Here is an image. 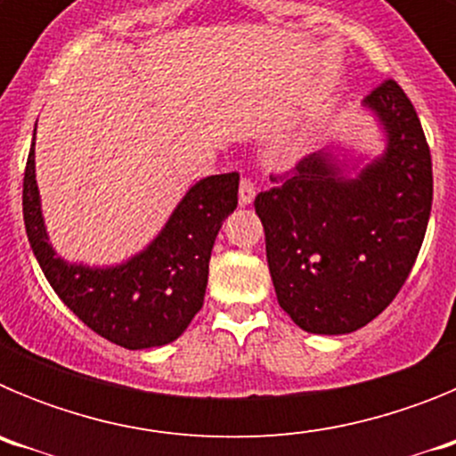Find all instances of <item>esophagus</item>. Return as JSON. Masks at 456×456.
I'll use <instances>...</instances> for the list:
<instances>
[{"label":"esophagus","mask_w":456,"mask_h":456,"mask_svg":"<svg viewBox=\"0 0 456 456\" xmlns=\"http://www.w3.org/2000/svg\"><path fill=\"white\" fill-rule=\"evenodd\" d=\"M253 199H256V184L244 178L240 183V205H251Z\"/></svg>","instance_id":"1"}]
</instances>
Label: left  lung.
<instances>
[{"mask_svg":"<svg viewBox=\"0 0 456 456\" xmlns=\"http://www.w3.org/2000/svg\"><path fill=\"white\" fill-rule=\"evenodd\" d=\"M363 107L384 132L379 155L358 167L326 148L256 196L278 304L320 336L358 331L395 299L432 212V155L406 93L386 79Z\"/></svg>","mask_w":456,"mask_h":456,"instance_id":"left-lung-1","label":"left lung"}]
</instances>
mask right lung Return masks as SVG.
<instances>
[{"mask_svg":"<svg viewBox=\"0 0 456 456\" xmlns=\"http://www.w3.org/2000/svg\"><path fill=\"white\" fill-rule=\"evenodd\" d=\"M237 189L240 173L208 175L189 187L143 251L111 267L68 263L50 244L31 143L22 189L24 228L59 299L88 329L125 349L162 347L178 340L203 308L209 256L221 224L237 208Z\"/></svg>","mask_w":456,"mask_h":456,"instance_id":"right-lung-1","label":"right lung"}]
</instances>
